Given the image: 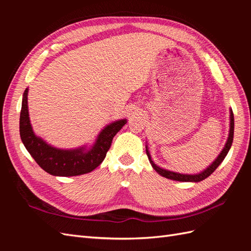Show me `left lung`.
<instances>
[{
    "mask_svg": "<svg viewBox=\"0 0 251 251\" xmlns=\"http://www.w3.org/2000/svg\"><path fill=\"white\" fill-rule=\"evenodd\" d=\"M230 112V115H229V134H228V137H227V141L225 143V146L223 148V150L221 151V153H220L218 155V157L215 159V161L212 162L209 166H207L206 169H205L204 171L198 173V174H180V173H175V172H172V171H169V170H164L162 168H160V166H158L157 164H155V162L151 160V154L149 151V149H148V146H146V149H147V155L149 157V160H150V163L151 164V166H153V169L159 174L161 175L162 177H165L168 179H171V180H175V181H181V182H200L204 179H206L208 176H210V175L214 173L218 166L222 163V161L224 160V158L226 157V155L228 154V151L231 148V144H232V140H233V130H234V119H233V113H232V110L230 109L229 110Z\"/></svg>",
    "mask_w": 251,
    "mask_h": 251,
    "instance_id": "obj_1",
    "label": "left lung"
}]
</instances>
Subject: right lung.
Instances as JSON below:
<instances>
[{
    "label": "right lung",
    "instance_id": "obj_1",
    "mask_svg": "<svg viewBox=\"0 0 251 251\" xmlns=\"http://www.w3.org/2000/svg\"><path fill=\"white\" fill-rule=\"evenodd\" d=\"M28 88L23 94L20 115V135L26 150L41 168L53 176L72 177L92 172L107 155L112 140L126 124V119H119L104 126L97 135L92 146L64 150L52 147L36 136L30 124L28 112Z\"/></svg>",
    "mask_w": 251,
    "mask_h": 251
}]
</instances>
